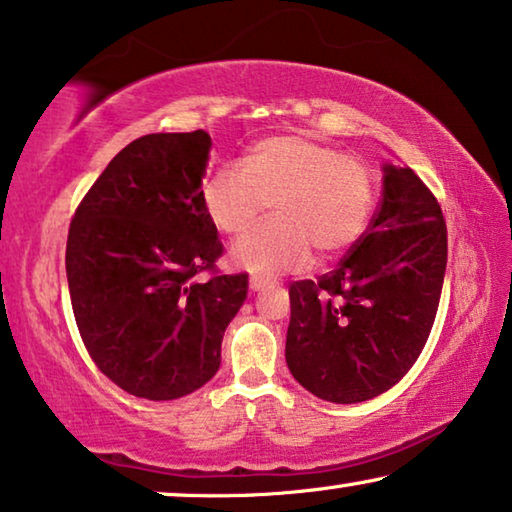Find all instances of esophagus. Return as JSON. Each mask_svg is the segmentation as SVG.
<instances>
[{
    "instance_id": "esophagus-1",
    "label": "esophagus",
    "mask_w": 512,
    "mask_h": 512,
    "mask_svg": "<svg viewBox=\"0 0 512 512\" xmlns=\"http://www.w3.org/2000/svg\"><path fill=\"white\" fill-rule=\"evenodd\" d=\"M264 287H269V283L262 278H250V292H262Z\"/></svg>"
}]
</instances>
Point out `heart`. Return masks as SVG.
Returning <instances> with one entry per match:
<instances>
[{
  "label": "heart",
  "instance_id": "heart-1",
  "mask_svg": "<svg viewBox=\"0 0 512 512\" xmlns=\"http://www.w3.org/2000/svg\"><path fill=\"white\" fill-rule=\"evenodd\" d=\"M208 220L236 236L273 208V220L234 243L236 266L259 276L334 259L362 239L376 206V176L355 155L301 134L266 136L241 164L215 169L201 190Z\"/></svg>",
  "mask_w": 512,
  "mask_h": 512
}]
</instances>
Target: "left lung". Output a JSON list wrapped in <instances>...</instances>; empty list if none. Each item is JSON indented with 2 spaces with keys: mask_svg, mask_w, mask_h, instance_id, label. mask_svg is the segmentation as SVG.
<instances>
[{
  "mask_svg": "<svg viewBox=\"0 0 512 512\" xmlns=\"http://www.w3.org/2000/svg\"><path fill=\"white\" fill-rule=\"evenodd\" d=\"M448 227L413 169L383 167L371 225L334 271L290 285L285 359L315 397L359 403L399 383L434 327Z\"/></svg>",
  "mask_w": 512,
  "mask_h": 512,
  "instance_id": "obj_1",
  "label": "left lung"
}]
</instances>
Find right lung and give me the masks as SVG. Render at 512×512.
I'll return each mask as SVG.
<instances>
[{
    "label": "right lung",
    "mask_w": 512,
    "mask_h": 512,
    "mask_svg": "<svg viewBox=\"0 0 512 512\" xmlns=\"http://www.w3.org/2000/svg\"><path fill=\"white\" fill-rule=\"evenodd\" d=\"M204 129L146 134L120 150L78 204L67 236L69 297L85 350L134 397L181 399L220 366L248 273L220 276L204 211ZM199 272H211L199 281Z\"/></svg>",
    "instance_id": "add662e5"
}]
</instances>
